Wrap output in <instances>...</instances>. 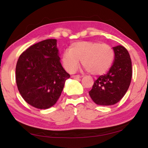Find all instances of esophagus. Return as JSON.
<instances>
[{
	"label": "esophagus",
	"instance_id": "esophagus-1",
	"mask_svg": "<svg viewBox=\"0 0 148 148\" xmlns=\"http://www.w3.org/2000/svg\"><path fill=\"white\" fill-rule=\"evenodd\" d=\"M80 77H81V76L78 75V74H77V75H73L72 76V78H76V79H78V78H80Z\"/></svg>",
	"mask_w": 148,
	"mask_h": 148
}]
</instances>
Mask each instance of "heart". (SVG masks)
Here are the masks:
<instances>
[{
  "label": "heart",
  "mask_w": 148,
  "mask_h": 148,
  "mask_svg": "<svg viewBox=\"0 0 148 148\" xmlns=\"http://www.w3.org/2000/svg\"><path fill=\"white\" fill-rule=\"evenodd\" d=\"M115 53L110 45L99 42L80 41L73 43L70 50L65 51L62 63L68 72H74L82 64L90 74L100 75L111 68Z\"/></svg>",
  "instance_id": "1"
}]
</instances>
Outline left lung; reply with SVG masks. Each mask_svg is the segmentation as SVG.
<instances>
[{
    "instance_id": "obj_1",
    "label": "left lung",
    "mask_w": 148,
    "mask_h": 148,
    "mask_svg": "<svg viewBox=\"0 0 148 148\" xmlns=\"http://www.w3.org/2000/svg\"><path fill=\"white\" fill-rule=\"evenodd\" d=\"M114 64L106 74L100 76L88 91L92 101L97 105L112 106L124 97L131 81L132 64L128 51L125 47H114Z\"/></svg>"
}]
</instances>
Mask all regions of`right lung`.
Returning <instances> with one entry per match:
<instances>
[{
    "instance_id": "add662e5",
    "label": "right lung",
    "mask_w": 148,
    "mask_h": 148,
    "mask_svg": "<svg viewBox=\"0 0 148 148\" xmlns=\"http://www.w3.org/2000/svg\"><path fill=\"white\" fill-rule=\"evenodd\" d=\"M56 42L47 39L32 45L17 62V88L27 103L38 109L55 105L70 77L61 64Z\"/></svg>"
}]
</instances>
